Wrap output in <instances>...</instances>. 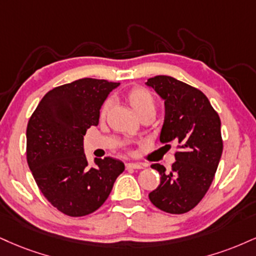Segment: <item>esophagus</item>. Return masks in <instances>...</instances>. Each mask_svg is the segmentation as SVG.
Here are the masks:
<instances>
[{"label": "esophagus", "instance_id": "34e87169", "mask_svg": "<svg viewBox=\"0 0 256 256\" xmlns=\"http://www.w3.org/2000/svg\"><path fill=\"white\" fill-rule=\"evenodd\" d=\"M125 167L126 169H143L146 164H143V163H126Z\"/></svg>", "mask_w": 256, "mask_h": 256}]
</instances>
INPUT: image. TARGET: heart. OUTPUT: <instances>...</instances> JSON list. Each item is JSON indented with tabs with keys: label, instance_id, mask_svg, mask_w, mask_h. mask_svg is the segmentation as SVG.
<instances>
[{
	"label": "heart",
	"instance_id": "b5f03b06",
	"mask_svg": "<svg viewBox=\"0 0 256 256\" xmlns=\"http://www.w3.org/2000/svg\"><path fill=\"white\" fill-rule=\"evenodd\" d=\"M125 98L128 102V104L131 106V108L134 110V113H136L140 118L146 114H155V96H154L152 92H149L148 89L143 87L132 88L125 94ZM110 104H110V100H106L102 104H101L100 113H98L100 119L106 118L110 110Z\"/></svg>",
	"mask_w": 256,
	"mask_h": 256
}]
</instances>
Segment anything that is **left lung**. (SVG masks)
I'll use <instances>...</instances> for the list:
<instances>
[{
  "label": "left lung",
  "instance_id": "obj_1",
  "mask_svg": "<svg viewBox=\"0 0 256 256\" xmlns=\"http://www.w3.org/2000/svg\"><path fill=\"white\" fill-rule=\"evenodd\" d=\"M146 84L164 100L160 140L178 143L170 170L152 164L161 174V182L149 199L168 214H186L204 198L216 174L223 152L220 116L202 92L176 78L160 75Z\"/></svg>",
  "mask_w": 256,
  "mask_h": 256
}]
</instances>
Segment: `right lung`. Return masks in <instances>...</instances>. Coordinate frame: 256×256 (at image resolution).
Returning <instances> with one entry per match:
<instances>
[{
  "instance_id": "obj_1",
  "label": "right lung",
  "mask_w": 256,
  "mask_h": 256,
  "mask_svg": "<svg viewBox=\"0 0 256 256\" xmlns=\"http://www.w3.org/2000/svg\"><path fill=\"white\" fill-rule=\"evenodd\" d=\"M119 83L81 78L54 88L42 98L27 124V163L40 192L70 217L87 216L108 198L124 163L95 158L83 150L87 128L98 124L101 104Z\"/></svg>"
}]
</instances>
